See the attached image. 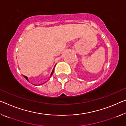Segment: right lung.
<instances>
[{
    "instance_id": "1",
    "label": "right lung",
    "mask_w": 126,
    "mask_h": 126,
    "mask_svg": "<svg viewBox=\"0 0 126 126\" xmlns=\"http://www.w3.org/2000/svg\"><path fill=\"white\" fill-rule=\"evenodd\" d=\"M54 69H53V71H52V72H51V76L53 75V72H54ZM24 76V77H25V79H27V80L28 81H29V79H28V78H27V77H26V76Z\"/></svg>"
}]
</instances>
